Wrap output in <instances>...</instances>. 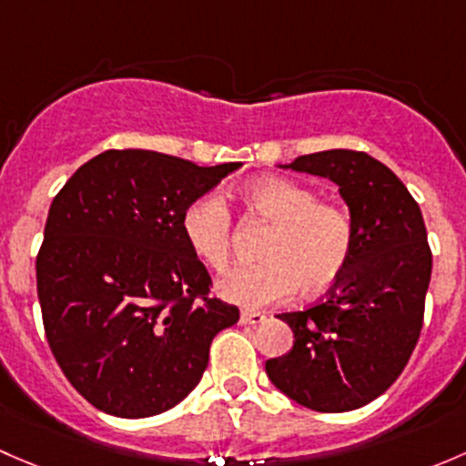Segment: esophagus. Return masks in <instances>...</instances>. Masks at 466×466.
<instances>
[{"label":"esophagus","instance_id":"esophagus-1","mask_svg":"<svg viewBox=\"0 0 466 466\" xmlns=\"http://www.w3.org/2000/svg\"><path fill=\"white\" fill-rule=\"evenodd\" d=\"M244 325H262L267 323V316L262 311H251V309H244L242 316H239Z\"/></svg>","mask_w":466,"mask_h":466}]
</instances>
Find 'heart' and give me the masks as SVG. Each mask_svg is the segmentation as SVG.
Instances as JSON below:
<instances>
[{
  "mask_svg": "<svg viewBox=\"0 0 466 466\" xmlns=\"http://www.w3.org/2000/svg\"><path fill=\"white\" fill-rule=\"evenodd\" d=\"M247 208L273 224L260 256L265 262L235 267L224 273L218 289L224 300L258 309L289 299L325 294L350 265L354 224L348 210L320 201L307 186L282 177L251 181L242 190ZM181 233L190 251L213 268L231 260L233 222L219 195L206 193L186 206Z\"/></svg>",
  "mask_w": 466,
  "mask_h": 466,
  "instance_id": "heart-1",
  "label": "heart"
}]
</instances>
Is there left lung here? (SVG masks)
<instances>
[{
  "label": "left lung",
  "mask_w": 466,
  "mask_h": 466,
  "mask_svg": "<svg viewBox=\"0 0 466 466\" xmlns=\"http://www.w3.org/2000/svg\"><path fill=\"white\" fill-rule=\"evenodd\" d=\"M280 167L339 186L354 248L323 300L278 314L294 348L268 359L267 375L305 409H361L395 383L420 339L433 267L424 218L400 177L366 152H314Z\"/></svg>",
  "instance_id": "1"
}]
</instances>
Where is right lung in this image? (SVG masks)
I'll return each instance as SVG.
<instances>
[{
    "mask_svg": "<svg viewBox=\"0 0 466 466\" xmlns=\"http://www.w3.org/2000/svg\"><path fill=\"white\" fill-rule=\"evenodd\" d=\"M242 163L201 167L152 150H107L49 208L35 260L46 340L71 386L127 420L179 404L239 309L210 296L181 215Z\"/></svg>",
    "mask_w": 466,
    "mask_h": 466,
    "instance_id": "add662e5",
    "label": "right lung"
}]
</instances>
